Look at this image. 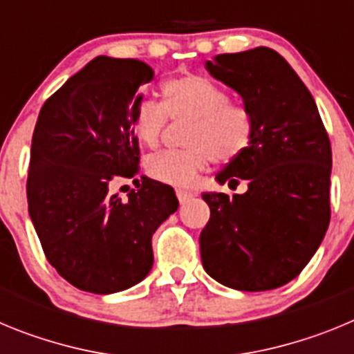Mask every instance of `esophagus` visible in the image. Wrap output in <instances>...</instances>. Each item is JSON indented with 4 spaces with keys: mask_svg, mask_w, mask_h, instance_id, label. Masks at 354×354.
<instances>
[{
    "mask_svg": "<svg viewBox=\"0 0 354 354\" xmlns=\"http://www.w3.org/2000/svg\"><path fill=\"white\" fill-rule=\"evenodd\" d=\"M193 193L192 192H184V189H177V198H179L180 204H186V202H189V200L193 198Z\"/></svg>",
    "mask_w": 354,
    "mask_h": 354,
    "instance_id": "obj_1",
    "label": "esophagus"
}]
</instances>
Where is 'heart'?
<instances>
[{
	"mask_svg": "<svg viewBox=\"0 0 354 354\" xmlns=\"http://www.w3.org/2000/svg\"><path fill=\"white\" fill-rule=\"evenodd\" d=\"M161 104L142 99L133 106L131 127L147 149L159 145L168 117L192 120L186 150H167L147 161L152 179L175 187H187L198 180L212 162H230L252 142V118L241 106L230 104L227 92L211 80L195 74L162 81Z\"/></svg>",
	"mask_w": 354,
	"mask_h": 354,
	"instance_id": "b5f03b06",
	"label": "heart"
}]
</instances>
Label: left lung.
<instances>
[{
    "mask_svg": "<svg viewBox=\"0 0 354 354\" xmlns=\"http://www.w3.org/2000/svg\"><path fill=\"white\" fill-rule=\"evenodd\" d=\"M205 68L239 93L253 131L248 149L216 175L248 189L202 195L211 209L202 264L230 289H277L301 273L330 225V138L312 93L273 49L218 55Z\"/></svg>",
    "mask_w": 354,
    "mask_h": 354,
    "instance_id": "1",
    "label": "left lung"
}]
</instances>
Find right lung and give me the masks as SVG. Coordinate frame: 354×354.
Returning a JSON list of instances; mask_svg holds the SVG:
<instances>
[{
	"label": "right lung",
	"mask_w": 354,
	"mask_h": 354,
	"mask_svg": "<svg viewBox=\"0 0 354 354\" xmlns=\"http://www.w3.org/2000/svg\"><path fill=\"white\" fill-rule=\"evenodd\" d=\"M154 77L134 58L97 56L40 109L31 140L28 211L49 264L86 292L136 286L154 264L152 234L179 207L174 187L142 175L127 200L109 193L140 171L131 127L142 84Z\"/></svg>",
	"instance_id": "right-lung-1"
}]
</instances>
